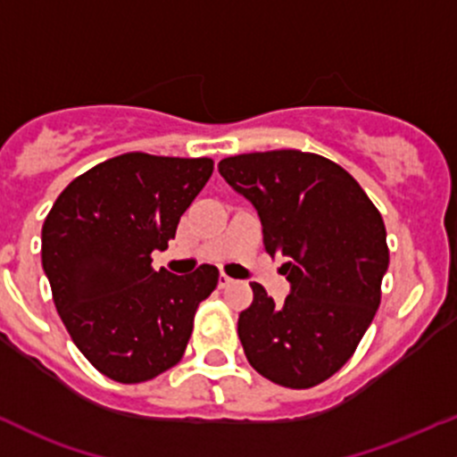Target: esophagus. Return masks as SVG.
<instances>
[{
  "mask_svg": "<svg viewBox=\"0 0 457 457\" xmlns=\"http://www.w3.org/2000/svg\"><path fill=\"white\" fill-rule=\"evenodd\" d=\"M232 284H234L232 278H228V275H225V273L219 275V286H220V288H228V286H232Z\"/></svg>",
  "mask_w": 457,
  "mask_h": 457,
  "instance_id": "obj_1",
  "label": "esophagus"
}]
</instances>
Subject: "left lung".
I'll return each mask as SVG.
<instances>
[{
	"mask_svg": "<svg viewBox=\"0 0 457 457\" xmlns=\"http://www.w3.org/2000/svg\"><path fill=\"white\" fill-rule=\"evenodd\" d=\"M219 173L258 212L290 295L252 284L238 338L260 375L288 388L325 382L351 358L379 305L388 247L382 214L343 167L317 154H240Z\"/></svg>",
	"mask_w": 457,
	"mask_h": 457,
	"instance_id": "obj_1",
	"label": "left lung"
}]
</instances>
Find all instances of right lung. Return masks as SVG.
<instances>
[{
	"label": "right lung",
	"mask_w": 457,
	"mask_h": 457,
	"mask_svg": "<svg viewBox=\"0 0 457 457\" xmlns=\"http://www.w3.org/2000/svg\"><path fill=\"white\" fill-rule=\"evenodd\" d=\"M210 158L123 154L75 178L43 225V270L75 347L114 382L138 384L184 355L219 269H152L212 175Z\"/></svg>",
	"instance_id": "1"
}]
</instances>
